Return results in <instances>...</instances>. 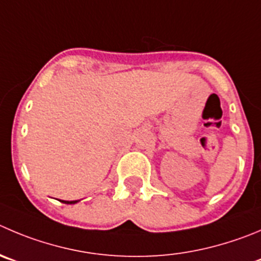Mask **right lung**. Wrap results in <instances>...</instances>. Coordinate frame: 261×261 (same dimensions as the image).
Instances as JSON below:
<instances>
[{"instance_id": "obj_1", "label": "right lung", "mask_w": 261, "mask_h": 261, "mask_svg": "<svg viewBox=\"0 0 261 261\" xmlns=\"http://www.w3.org/2000/svg\"><path fill=\"white\" fill-rule=\"evenodd\" d=\"M61 202H64V203H76L78 201H64V200H61Z\"/></svg>"}]
</instances>
